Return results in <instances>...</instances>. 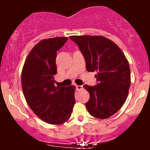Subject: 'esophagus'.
<instances>
[{"mask_svg": "<svg viewBox=\"0 0 150 150\" xmlns=\"http://www.w3.org/2000/svg\"><path fill=\"white\" fill-rule=\"evenodd\" d=\"M76 89L77 91L81 90V89H83V86L82 85H76Z\"/></svg>", "mask_w": 150, "mask_h": 150, "instance_id": "esophagus-1", "label": "esophagus"}]
</instances>
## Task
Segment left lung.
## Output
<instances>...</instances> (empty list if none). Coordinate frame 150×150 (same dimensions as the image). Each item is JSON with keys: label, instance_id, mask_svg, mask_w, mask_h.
<instances>
[{"label": "left lung", "instance_id": "8db88e82", "mask_svg": "<svg viewBox=\"0 0 150 150\" xmlns=\"http://www.w3.org/2000/svg\"><path fill=\"white\" fill-rule=\"evenodd\" d=\"M70 39L83 54L87 71L97 72V85L83 86L90 97L86 108L94 118H109L123 106L128 97L130 85L128 60L114 42L103 36H70Z\"/></svg>", "mask_w": 150, "mask_h": 150}]
</instances>
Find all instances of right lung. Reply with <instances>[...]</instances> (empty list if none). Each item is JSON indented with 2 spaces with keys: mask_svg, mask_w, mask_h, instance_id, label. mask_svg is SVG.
Listing matches in <instances>:
<instances>
[{
  "mask_svg": "<svg viewBox=\"0 0 150 150\" xmlns=\"http://www.w3.org/2000/svg\"><path fill=\"white\" fill-rule=\"evenodd\" d=\"M68 37H54L37 43L26 58L22 70L24 96L31 109L49 124L60 125L70 118L75 105V87H56L57 51Z\"/></svg>",
  "mask_w": 150,
  "mask_h": 150,
  "instance_id": "add662e5",
  "label": "right lung"
}]
</instances>
